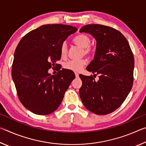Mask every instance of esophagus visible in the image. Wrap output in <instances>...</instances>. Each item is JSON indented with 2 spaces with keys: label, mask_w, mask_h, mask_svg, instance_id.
I'll return each mask as SVG.
<instances>
[{
  "label": "esophagus",
  "mask_w": 146,
  "mask_h": 146,
  "mask_svg": "<svg viewBox=\"0 0 146 146\" xmlns=\"http://www.w3.org/2000/svg\"><path fill=\"white\" fill-rule=\"evenodd\" d=\"M75 76H76V78H78V76H79V75H78V74L77 73H75Z\"/></svg>",
  "instance_id": "34e87169"
}]
</instances>
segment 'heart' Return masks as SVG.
I'll return each instance as SVG.
<instances>
[{
  "mask_svg": "<svg viewBox=\"0 0 146 146\" xmlns=\"http://www.w3.org/2000/svg\"><path fill=\"white\" fill-rule=\"evenodd\" d=\"M74 43L76 45L83 48V54L86 55H91L94 53V49L90 46L91 40L90 38L86 35H79L75 36L73 39ZM60 53L62 57H66L68 53V47L66 42L62 44L60 48ZM86 64L85 59H80V60H71L64 64V68L68 70L74 71V72H79L82 70Z\"/></svg>",
  "mask_w": 146,
  "mask_h": 146,
  "instance_id": "b5f03b06",
  "label": "heart"
}]
</instances>
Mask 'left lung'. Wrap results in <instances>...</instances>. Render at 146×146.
<instances>
[{
    "instance_id": "1",
    "label": "left lung",
    "mask_w": 146,
    "mask_h": 146,
    "mask_svg": "<svg viewBox=\"0 0 146 146\" xmlns=\"http://www.w3.org/2000/svg\"><path fill=\"white\" fill-rule=\"evenodd\" d=\"M80 33L91 34L97 41L94 59L86 70L95 75H79L82 85L79 95L83 104L95 114L104 115L124 102L133 83L134 56L127 39L119 31L100 24H88Z\"/></svg>"
}]
</instances>
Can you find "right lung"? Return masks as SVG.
<instances>
[{
    "instance_id": "obj_1",
    "label": "right lung",
    "mask_w": 146,
    "mask_h": 146,
    "mask_svg": "<svg viewBox=\"0 0 146 146\" xmlns=\"http://www.w3.org/2000/svg\"><path fill=\"white\" fill-rule=\"evenodd\" d=\"M77 31L64 24H47L24 35L17 46L12 64V78L21 102L35 114L46 115L60 105L64 93L75 78L74 73L60 70L62 44ZM58 67L55 76L48 73Z\"/></svg>"
}]
</instances>
